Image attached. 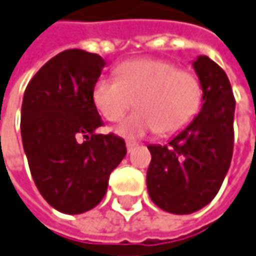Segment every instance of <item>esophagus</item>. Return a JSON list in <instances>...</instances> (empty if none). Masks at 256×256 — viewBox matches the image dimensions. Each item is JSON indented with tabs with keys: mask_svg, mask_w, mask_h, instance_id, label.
<instances>
[{
	"mask_svg": "<svg viewBox=\"0 0 256 256\" xmlns=\"http://www.w3.org/2000/svg\"><path fill=\"white\" fill-rule=\"evenodd\" d=\"M136 146V142H131V140H126V150L131 152L132 149Z\"/></svg>",
	"mask_w": 256,
	"mask_h": 256,
	"instance_id": "esophagus-1",
	"label": "esophagus"
}]
</instances>
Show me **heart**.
Here are the masks:
<instances>
[{"mask_svg":"<svg viewBox=\"0 0 256 256\" xmlns=\"http://www.w3.org/2000/svg\"><path fill=\"white\" fill-rule=\"evenodd\" d=\"M116 78L101 77L92 88V101L107 121H120L134 106L138 107L118 125L126 138L149 132L172 135L188 126L203 104V86L188 70L162 59H134L116 68Z\"/></svg>","mask_w":256,"mask_h":256,"instance_id":"heart-1","label":"heart"}]
</instances>
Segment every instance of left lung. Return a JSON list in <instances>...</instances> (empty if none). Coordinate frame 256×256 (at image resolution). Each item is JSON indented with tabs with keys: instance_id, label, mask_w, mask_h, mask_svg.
<instances>
[{
	"instance_id": "obj_1",
	"label": "left lung",
	"mask_w": 256,
	"mask_h": 256,
	"mask_svg": "<svg viewBox=\"0 0 256 256\" xmlns=\"http://www.w3.org/2000/svg\"><path fill=\"white\" fill-rule=\"evenodd\" d=\"M193 68L203 86V106L168 145H149V197L162 210L192 214L212 202L227 174L234 148L236 98L227 74L207 56Z\"/></svg>"
}]
</instances>
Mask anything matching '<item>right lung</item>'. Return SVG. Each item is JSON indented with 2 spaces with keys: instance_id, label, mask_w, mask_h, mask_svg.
Segmentation results:
<instances>
[{
  "instance_id": "1",
  "label": "right lung",
  "mask_w": 256,
  "mask_h": 256,
  "mask_svg": "<svg viewBox=\"0 0 256 256\" xmlns=\"http://www.w3.org/2000/svg\"><path fill=\"white\" fill-rule=\"evenodd\" d=\"M104 59L68 49L44 63L26 86L20 110L24 150L36 188L64 214H82L106 196L125 140L96 134L102 125L92 88Z\"/></svg>"
}]
</instances>
